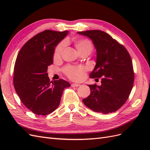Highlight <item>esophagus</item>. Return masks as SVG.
Listing matches in <instances>:
<instances>
[{"label": "esophagus", "mask_w": 150, "mask_h": 150, "mask_svg": "<svg viewBox=\"0 0 150 150\" xmlns=\"http://www.w3.org/2000/svg\"><path fill=\"white\" fill-rule=\"evenodd\" d=\"M81 86L80 84H76V83H73V84H71V86L72 87H78V86Z\"/></svg>", "instance_id": "1"}]
</instances>
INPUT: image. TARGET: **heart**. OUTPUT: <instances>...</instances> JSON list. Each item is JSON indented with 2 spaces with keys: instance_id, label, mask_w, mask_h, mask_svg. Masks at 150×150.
Instances as JSON below:
<instances>
[{
  "instance_id": "b5f03b06",
  "label": "heart",
  "mask_w": 150,
  "mask_h": 150,
  "mask_svg": "<svg viewBox=\"0 0 150 150\" xmlns=\"http://www.w3.org/2000/svg\"><path fill=\"white\" fill-rule=\"evenodd\" d=\"M72 42L76 49L81 54L85 52L91 53L93 49V46L89 40L83 38H74ZM65 46L64 42H61L57 45L54 53V57L59 58L62 54ZM64 74L73 81H81L85 76L86 68L81 66H67L63 69Z\"/></svg>"
}]
</instances>
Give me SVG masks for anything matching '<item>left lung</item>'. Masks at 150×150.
Masks as SVG:
<instances>
[{
  "label": "left lung",
  "mask_w": 150,
  "mask_h": 150,
  "mask_svg": "<svg viewBox=\"0 0 150 150\" xmlns=\"http://www.w3.org/2000/svg\"><path fill=\"white\" fill-rule=\"evenodd\" d=\"M78 33L91 39L96 49V64L89 78L101 79L100 86L88 85L91 94L83 101L95 112H115L126 103L133 88L134 75L129 54L124 46L104 31Z\"/></svg>",
  "instance_id": "left-lung-1"
}]
</instances>
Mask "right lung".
I'll use <instances>...</instances> for the list:
<instances>
[{
	"mask_svg": "<svg viewBox=\"0 0 150 150\" xmlns=\"http://www.w3.org/2000/svg\"><path fill=\"white\" fill-rule=\"evenodd\" d=\"M69 31L46 30L34 35L21 48L13 70V86L21 101L34 114L45 116L56 110L66 81H50L47 67L53 63L54 49Z\"/></svg>",
	"mask_w": 150,
	"mask_h": 150,
	"instance_id": "1",
	"label": "right lung"
}]
</instances>
